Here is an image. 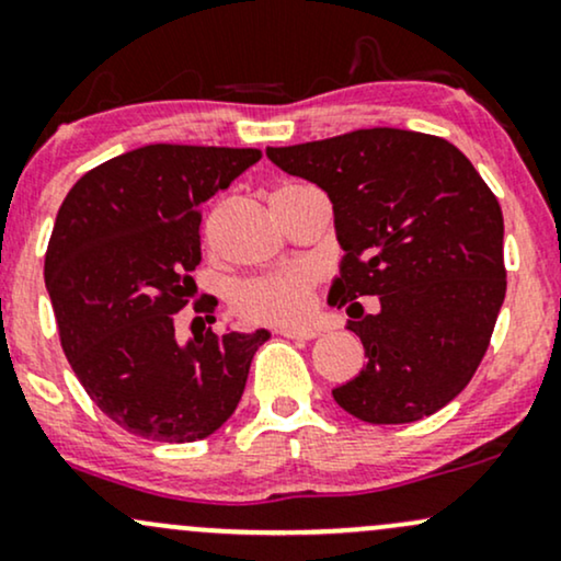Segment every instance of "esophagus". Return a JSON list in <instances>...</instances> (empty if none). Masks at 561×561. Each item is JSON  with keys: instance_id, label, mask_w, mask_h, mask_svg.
<instances>
[{"instance_id": "obj_1", "label": "esophagus", "mask_w": 561, "mask_h": 561, "mask_svg": "<svg viewBox=\"0 0 561 561\" xmlns=\"http://www.w3.org/2000/svg\"><path fill=\"white\" fill-rule=\"evenodd\" d=\"M280 335H286V339H299V341H309L314 339L320 331L318 328H278Z\"/></svg>"}]
</instances>
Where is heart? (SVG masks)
<instances>
[{
	"label": "heart",
	"mask_w": 561,
	"mask_h": 561,
	"mask_svg": "<svg viewBox=\"0 0 561 561\" xmlns=\"http://www.w3.org/2000/svg\"><path fill=\"white\" fill-rule=\"evenodd\" d=\"M318 275L307 265H288L270 275L243 280L233 291V312L247 322L301 325L314 312Z\"/></svg>",
	"instance_id": "obj_1"
}]
</instances>
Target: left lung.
<instances>
[{"mask_svg": "<svg viewBox=\"0 0 561 561\" xmlns=\"http://www.w3.org/2000/svg\"><path fill=\"white\" fill-rule=\"evenodd\" d=\"M283 173L333 204L341 256L328 301L348 305L367 365L333 388L373 425L438 412L470 383L506 294L504 217L472 162L446 138L401 128L267 147ZM378 295L367 316L354 298Z\"/></svg>", "mask_w": 561, "mask_h": 561, "instance_id": "obj_1", "label": "left lung"}]
</instances>
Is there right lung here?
I'll list each match as a JSON object with an SVG mask.
<instances>
[{"label":"right lung","mask_w":561,"mask_h":561,"mask_svg":"<svg viewBox=\"0 0 561 561\" xmlns=\"http://www.w3.org/2000/svg\"><path fill=\"white\" fill-rule=\"evenodd\" d=\"M260 157L147 144L89 170L59 207L44 280L62 352L99 410L134 436H213L239 407L254 352L270 339L265 328L204 331L181 344L173 325L202 262L199 207ZM215 305L202 301L196 312Z\"/></svg>","instance_id":"right-lung-1"}]
</instances>
